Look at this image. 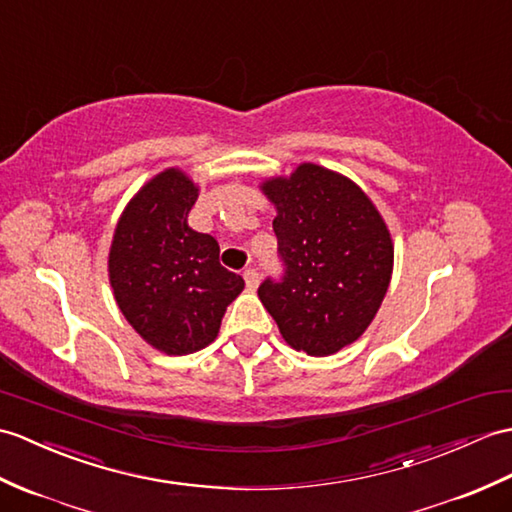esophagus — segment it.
I'll return each instance as SVG.
<instances>
[{"instance_id":"esophagus-1","label":"esophagus","mask_w":512,"mask_h":512,"mask_svg":"<svg viewBox=\"0 0 512 512\" xmlns=\"http://www.w3.org/2000/svg\"><path fill=\"white\" fill-rule=\"evenodd\" d=\"M244 281H246L248 288L255 290L257 285H259V281H261V275H259V272H257L255 268H246V270H244Z\"/></svg>"}]
</instances>
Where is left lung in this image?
<instances>
[{
  "mask_svg": "<svg viewBox=\"0 0 512 512\" xmlns=\"http://www.w3.org/2000/svg\"><path fill=\"white\" fill-rule=\"evenodd\" d=\"M261 189L277 207L283 275L257 294L292 349L325 358L358 340L382 305L390 233L358 185L320 165L303 163Z\"/></svg>",
  "mask_w": 512,
  "mask_h": 512,
  "instance_id": "obj_1",
  "label": "left lung"
}]
</instances>
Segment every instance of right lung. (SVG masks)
<instances>
[{
    "instance_id": "right-lung-1",
    "label": "right lung",
    "mask_w": 512,
    "mask_h": 512,
    "mask_svg": "<svg viewBox=\"0 0 512 512\" xmlns=\"http://www.w3.org/2000/svg\"><path fill=\"white\" fill-rule=\"evenodd\" d=\"M198 187L165 170L128 202L113 235L109 277L115 301L137 334L168 355L205 349L244 279L220 264L216 237L187 216Z\"/></svg>"
}]
</instances>
